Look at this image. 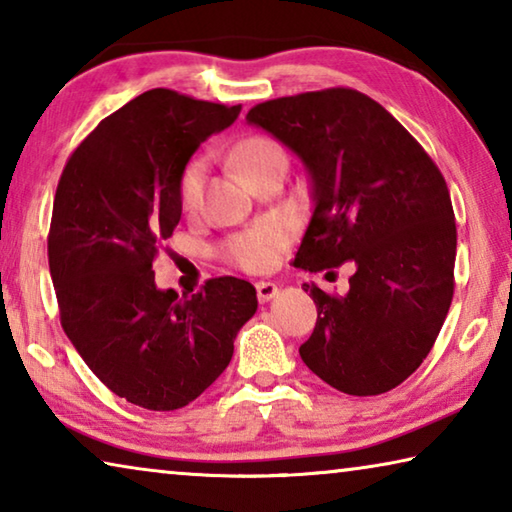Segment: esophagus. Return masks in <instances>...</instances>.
<instances>
[{"label": "esophagus", "instance_id": "1", "mask_svg": "<svg viewBox=\"0 0 512 512\" xmlns=\"http://www.w3.org/2000/svg\"><path fill=\"white\" fill-rule=\"evenodd\" d=\"M255 289H257V298H259V302H268V300H273L275 296H277V284L275 282H257L255 284Z\"/></svg>", "mask_w": 512, "mask_h": 512}]
</instances>
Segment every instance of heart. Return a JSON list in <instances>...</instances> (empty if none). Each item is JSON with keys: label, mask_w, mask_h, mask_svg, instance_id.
Segmentation results:
<instances>
[{"label": "heart", "mask_w": 512, "mask_h": 512, "mask_svg": "<svg viewBox=\"0 0 512 512\" xmlns=\"http://www.w3.org/2000/svg\"><path fill=\"white\" fill-rule=\"evenodd\" d=\"M275 158H287L284 149L268 137H250L237 149L239 167L250 176L262 164ZM203 192H205V162L192 160L180 176V203L187 214L201 212L203 207ZM289 230L282 221L268 219L257 223L241 235L232 237L225 246V255L230 262L246 268V271H266L277 262L280 250L287 246Z\"/></svg>", "instance_id": "1"}]
</instances>
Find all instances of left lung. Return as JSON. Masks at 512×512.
<instances>
[{
    "mask_svg": "<svg viewBox=\"0 0 512 512\" xmlns=\"http://www.w3.org/2000/svg\"><path fill=\"white\" fill-rule=\"evenodd\" d=\"M246 121L307 169L314 212L296 266L357 268L345 296L302 287L318 309L302 361L348 395L400 386L427 359L454 296L456 223L443 173L391 112L357 90L273 99Z\"/></svg>",
    "mask_w": 512,
    "mask_h": 512,
    "instance_id": "8db88e82",
    "label": "left lung"
}]
</instances>
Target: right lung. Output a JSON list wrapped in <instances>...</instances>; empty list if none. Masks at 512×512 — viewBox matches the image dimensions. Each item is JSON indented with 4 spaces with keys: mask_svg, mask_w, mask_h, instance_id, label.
<instances>
[{
    "mask_svg": "<svg viewBox=\"0 0 512 512\" xmlns=\"http://www.w3.org/2000/svg\"><path fill=\"white\" fill-rule=\"evenodd\" d=\"M241 106L155 88L112 112L67 160L49 230L60 323L112 393L149 411L194 402L228 368L257 291L214 277L180 298L153 264L183 214L180 176Z\"/></svg>",
    "mask_w": 512,
    "mask_h": 512,
    "instance_id": "1",
    "label": "right lung"
}]
</instances>
